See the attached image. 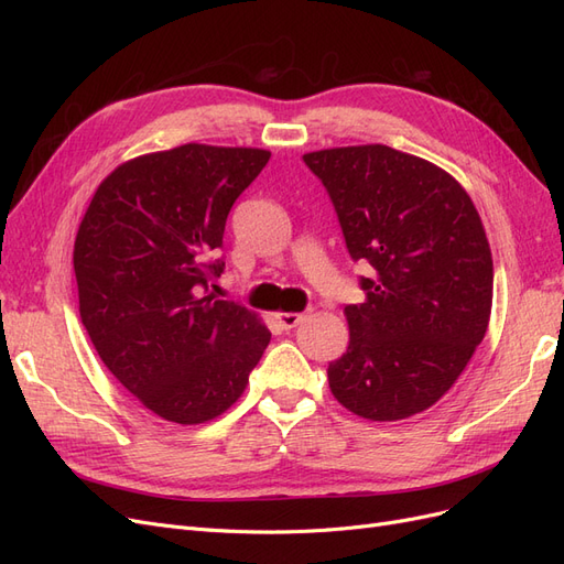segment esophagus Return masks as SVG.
I'll return each mask as SVG.
<instances>
[{"mask_svg":"<svg viewBox=\"0 0 564 564\" xmlns=\"http://www.w3.org/2000/svg\"><path fill=\"white\" fill-rule=\"evenodd\" d=\"M308 313H311V311H305V313H278L275 317H278L282 329H294L299 322H303L305 317H308Z\"/></svg>","mask_w":564,"mask_h":564,"instance_id":"obj_1","label":"esophagus"}]
</instances>
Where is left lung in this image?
<instances>
[{"label":"left lung","instance_id":"1","mask_svg":"<svg viewBox=\"0 0 564 564\" xmlns=\"http://www.w3.org/2000/svg\"><path fill=\"white\" fill-rule=\"evenodd\" d=\"M327 187L365 303L346 305L348 350L329 362L334 398L369 421L433 406L485 338L494 263L473 199L421 158L381 143L303 155Z\"/></svg>","mask_w":564,"mask_h":564}]
</instances>
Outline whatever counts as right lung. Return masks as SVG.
Listing matches in <instances>:
<instances>
[{
    "mask_svg": "<svg viewBox=\"0 0 564 564\" xmlns=\"http://www.w3.org/2000/svg\"><path fill=\"white\" fill-rule=\"evenodd\" d=\"M270 152L185 143L119 164L75 240L79 315L112 377L152 414L212 421L242 395L270 332L209 294L235 199Z\"/></svg>",
    "mask_w": 564,
    "mask_h": 564,
    "instance_id": "add662e5",
    "label": "right lung"
}]
</instances>
